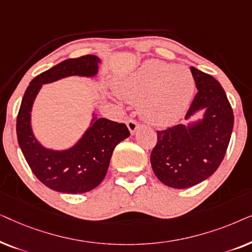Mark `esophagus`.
<instances>
[{"instance_id":"obj_1","label":"esophagus","mask_w":252,"mask_h":252,"mask_svg":"<svg viewBox=\"0 0 252 252\" xmlns=\"http://www.w3.org/2000/svg\"><path fill=\"white\" fill-rule=\"evenodd\" d=\"M127 127H128V129H129V132H130V134H135V132H136V129L139 128L140 127V124L136 122V120H134V119H129V120H127Z\"/></svg>"}]
</instances>
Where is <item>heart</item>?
Here are the masks:
<instances>
[{
  "label": "heart",
  "mask_w": 252,
  "mask_h": 252,
  "mask_svg": "<svg viewBox=\"0 0 252 252\" xmlns=\"http://www.w3.org/2000/svg\"><path fill=\"white\" fill-rule=\"evenodd\" d=\"M195 81L187 67L161 61H149L136 72L116 84V93L130 103H142L143 118L166 126L180 118L188 108Z\"/></svg>",
  "instance_id": "1"
}]
</instances>
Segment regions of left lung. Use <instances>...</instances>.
<instances>
[{
	"instance_id": "obj_1",
	"label": "left lung",
	"mask_w": 252,
	"mask_h": 252,
	"mask_svg": "<svg viewBox=\"0 0 252 252\" xmlns=\"http://www.w3.org/2000/svg\"><path fill=\"white\" fill-rule=\"evenodd\" d=\"M197 94L186 119L204 111L203 118L157 130L151 151L154 173L168 187L185 189L204 181L221 164L233 132L234 115L226 93L212 75L190 67Z\"/></svg>"
}]
</instances>
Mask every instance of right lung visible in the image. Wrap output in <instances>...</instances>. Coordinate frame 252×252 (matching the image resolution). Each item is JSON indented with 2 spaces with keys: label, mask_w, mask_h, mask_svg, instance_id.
<instances>
[{
  "label": "right lung",
  "mask_w": 252,
  "mask_h": 252,
  "mask_svg": "<svg viewBox=\"0 0 252 252\" xmlns=\"http://www.w3.org/2000/svg\"><path fill=\"white\" fill-rule=\"evenodd\" d=\"M99 63L95 55L65 60L34 78L24 94L16 125L19 147L34 175L53 190L82 194L97 187L105 177L116 146L130 135L125 124L93 115L91 126L70 149H48L34 136L31 111L42 85L72 75L95 77Z\"/></svg>",
  "instance_id": "right-lung-1"
}]
</instances>
